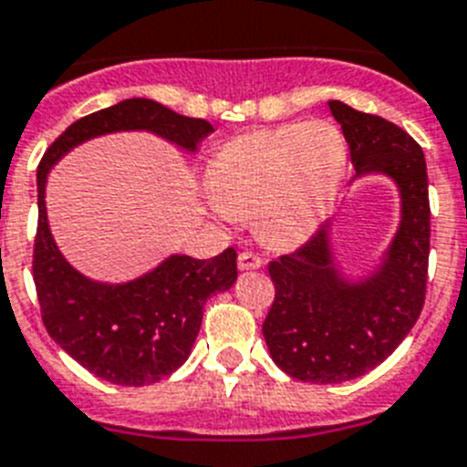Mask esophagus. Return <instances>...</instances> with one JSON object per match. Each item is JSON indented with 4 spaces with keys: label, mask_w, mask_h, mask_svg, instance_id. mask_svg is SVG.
Instances as JSON below:
<instances>
[{
    "label": "esophagus",
    "mask_w": 467,
    "mask_h": 467,
    "mask_svg": "<svg viewBox=\"0 0 467 467\" xmlns=\"http://www.w3.org/2000/svg\"><path fill=\"white\" fill-rule=\"evenodd\" d=\"M237 264H240V270H256L264 265V258L258 256L254 252H240V258H237Z\"/></svg>",
    "instance_id": "obj_1"
}]
</instances>
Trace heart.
I'll return each mask as SVG.
<instances>
[{"label":"heart","mask_w":467,"mask_h":467,"mask_svg":"<svg viewBox=\"0 0 467 467\" xmlns=\"http://www.w3.org/2000/svg\"><path fill=\"white\" fill-rule=\"evenodd\" d=\"M347 168V142L327 120L234 137L213 154L206 192L227 218L256 213L273 246L308 240L332 206Z\"/></svg>","instance_id":"b5f03b06"}]
</instances>
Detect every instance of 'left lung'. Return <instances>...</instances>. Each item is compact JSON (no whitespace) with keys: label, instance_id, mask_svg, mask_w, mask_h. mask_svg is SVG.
<instances>
[{"label":"left lung","instance_id":"1","mask_svg":"<svg viewBox=\"0 0 467 467\" xmlns=\"http://www.w3.org/2000/svg\"><path fill=\"white\" fill-rule=\"evenodd\" d=\"M356 175L385 173L401 190V227L382 268L347 285L332 265L327 225L296 252L270 261L275 299L264 320L268 351L289 378L337 385L379 366L403 342L425 304L430 197L420 144L399 125L330 101Z\"/></svg>","mask_w":467,"mask_h":467}]
</instances>
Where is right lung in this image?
<instances>
[{
    "label": "right lung",
    "mask_w": 467,
    "mask_h": 467,
    "mask_svg": "<svg viewBox=\"0 0 467 467\" xmlns=\"http://www.w3.org/2000/svg\"><path fill=\"white\" fill-rule=\"evenodd\" d=\"M116 130H151L185 149H197L213 125L187 119L159 101H119L68 125L37 166V234L33 280L42 323L58 347L111 385L144 387L175 373L187 360L203 318V304L237 280V252L213 258L171 256L128 285H99L82 277L54 244L45 206L49 168L89 137Z\"/></svg>",
    "instance_id": "right-lung-1"
}]
</instances>
